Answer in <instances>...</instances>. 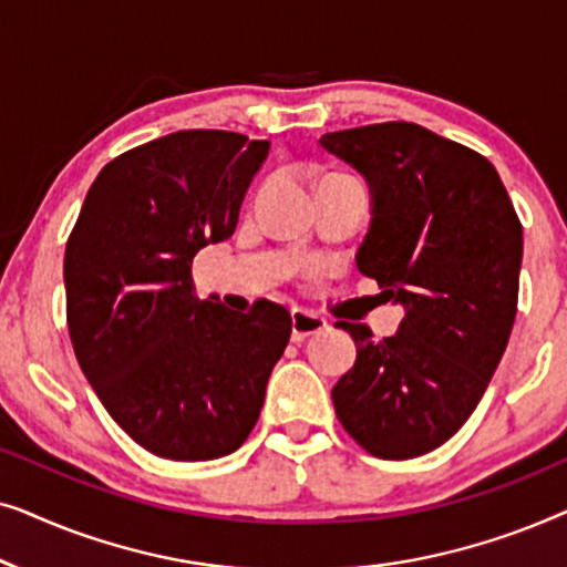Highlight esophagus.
Masks as SVG:
<instances>
[{
	"instance_id": "34e87169",
	"label": "esophagus",
	"mask_w": 567,
	"mask_h": 567,
	"mask_svg": "<svg viewBox=\"0 0 567 567\" xmlns=\"http://www.w3.org/2000/svg\"><path fill=\"white\" fill-rule=\"evenodd\" d=\"M328 328V322L322 317H317L312 312H305V309H291V338L297 340H307L309 336H317Z\"/></svg>"
}]
</instances>
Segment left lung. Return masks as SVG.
<instances>
[{
	"instance_id": "left-lung-1",
	"label": "left lung",
	"mask_w": 567,
	"mask_h": 567,
	"mask_svg": "<svg viewBox=\"0 0 567 567\" xmlns=\"http://www.w3.org/2000/svg\"><path fill=\"white\" fill-rule=\"evenodd\" d=\"M320 144L367 177L371 224L355 262L384 301L405 307L384 340L338 322L355 363L332 405L369 454L413 460L462 429L498 369L516 317L522 221L483 154L417 123L336 131Z\"/></svg>"
}]
</instances>
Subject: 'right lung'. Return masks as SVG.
Returning <instances> with one entry per match:
<instances>
[{
	"label": "right lung",
	"instance_id": "add662e5",
	"mask_svg": "<svg viewBox=\"0 0 567 567\" xmlns=\"http://www.w3.org/2000/svg\"><path fill=\"white\" fill-rule=\"evenodd\" d=\"M268 142L175 131L100 169L64 255L76 361L138 446L175 462L237 452L291 336L276 301L231 312L193 293L200 247L235 235Z\"/></svg>",
	"mask_w": 567,
	"mask_h": 567
}]
</instances>
